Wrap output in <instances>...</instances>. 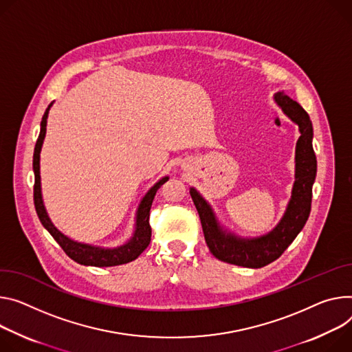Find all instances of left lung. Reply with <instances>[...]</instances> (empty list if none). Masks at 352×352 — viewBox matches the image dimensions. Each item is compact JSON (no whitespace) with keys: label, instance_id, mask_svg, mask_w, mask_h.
I'll return each mask as SVG.
<instances>
[{"label":"left lung","instance_id":"8db88e82","mask_svg":"<svg viewBox=\"0 0 352 352\" xmlns=\"http://www.w3.org/2000/svg\"><path fill=\"white\" fill-rule=\"evenodd\" d=\"M274 100L283 113L299 126L300 132V138L296 143L292 197L275 229L268 234L254 239H243L223 230L210 205L195 188L189 189V194L199 213L205 241L210 252L217 260L239 267L261 268L279 258L300 233L310 214L311 188L317 171L316 154L311 144V120L307 112L283 92L276 94Z\"/></svg>","mask_w":352,"mask_h":352}]
</instances>
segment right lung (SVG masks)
I'll return each mask as SVG.
<instances>
[{"instance_id":"1","label":"right lung","mask_w":352,"mask_h":352,"mask_svg":"<svg viewBox=\"0 0 352 352\" xmlns=\"http://www.w3.org/2000/svg\"><path fill=\"white\" fill-rule=\"evenodd\" d=\"M52 104L47 107L42 122H41V133L35 146L34 151V173H35V186H34V201H35V208L36 213L39 216V220L43 225V228L53 236V239L58 243V245L63 248L72 260L81 265H91V267H115V265H122L127 264L133 260H136L139 255L147 248L150 244L151 239V228L148 223L150 217V208L153 204V199L155 197V192L158 188L162 186L164 182L168 181V177H164L155 182L150 189L148 192L144 195L142 199L138 212H136V226H135V233L132 239L127 241L123 245L115 247V248H102L97 245H89L84 243L74 241L69 239L67 236L63 234L60 230L54 228L52 223L50 217L47 216V212L43 205L42 199V189H41V150L42 144L45 140L46 135V123H47V115Z\"/></svg>"}]
</instances>
